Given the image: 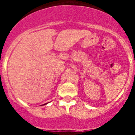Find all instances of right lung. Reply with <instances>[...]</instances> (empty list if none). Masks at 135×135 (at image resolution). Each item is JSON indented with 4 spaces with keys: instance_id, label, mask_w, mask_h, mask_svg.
<instances>
[{
    "instance_id": "obj_1",
    "label": "right lung",
    "mask_w": 135,
    "mask_h": 135,
    "mask_svg": "<svg viewBox=\"0 0 135 135\" xmlns=\"http://www.w3.org/2000/svg\"><path fill=\"white\" fill-rule=\"evenodd\" d=\"M46 104H47V103H45V104H43V105H46Z\"/></svg>"
}]
</instances>
